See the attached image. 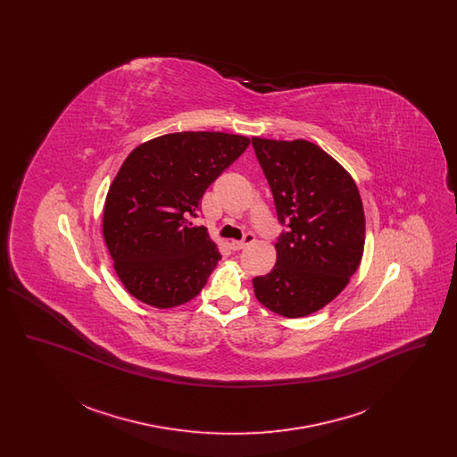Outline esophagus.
<instances>
[{
	"instance_id": "esophagus-1",
	"label": "esophagus",
	"mask_w": 457,
	"mask_h": 457,
	"mask_svg": "<svg viewBox=\"0 0 457 457\" xmlns=\"http://www.w3.org/2000/svg\"><path fill=\"white\" fill-rule=\"evenodd\" d=\"M253 241H255V237H253L252 233H248L241 241L231 239V241H229V246H231L233 250H241V248H245L246 245H250V243H253Z\"/></svg>"
}]
</instances>
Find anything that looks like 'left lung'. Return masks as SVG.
<instances>
[{
	"mask_svg": "<svg viewBox=\"0 0 457 457\" xmlns=\"http://www.w3.org/2000/svg\"><path fill=\"white\" fill-rule=\"evenodd\" d=\"M270 185L278 218L287 222L274 245L276 265L253 279L265 308L287 319L330 303L358 270L365 248V212L353 176L319 145L252 137Z\"/></svg>",
	"mask_w": 457,
	"mask_h": 457,
	"instance_id": "8db88e82",
	"label": "left lung"
}]
</instances>
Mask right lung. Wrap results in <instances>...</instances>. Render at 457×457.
I'll return each instance as SVG.
<instances>
[{
    "mask_svg": "<svg viewBox=\"0 0 457 457\" xmlns=\"http://www.w3.org/2000/svg\"><path fill=\"white\" fill-rule=\"evenodd\" d=\"M250 145L245 135L178 131L131 151L109 185L103 237L127 291L154 308L194 300L220 261L205 226H192L209 185Z\"/></svg>",
    "mask_w": 457,
    "mask_h": 457,
    "instance_id": "right-lung-1",
    "label": "right lung"
}]
</instances>
